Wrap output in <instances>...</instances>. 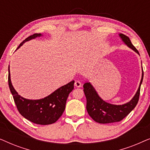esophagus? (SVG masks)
<instances>
[{
	"mask_svg": "<svg viewBox=\"0 0 150 150\" xmlns=\"http://www.w3.org/2000/svg\"><path fill=\"white\" fill-rule=\"evenodd\" d=\"M74 85H75L76 87H81V85H82V84H81V82H80V81H76L75 82Z\"/></svg>",
	"mask_w": 150,
	"mask_h": 150,
	"instance_id": "34e87169",
	"label": "esophagus"
}]
</instances>
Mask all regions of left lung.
<instances>
[{
	"mask_svg": "<svg viewBox=\"0 0 150 150\" xmlns=\"http://www.w3.org/2000/svg\"><path fill=\"white\" fill-rule=\"evenodd\" d=\"M120 37L122 38L123 42L129 48L132 49L137 54H139V51L133 46L130 38L125 35L120 33ZM143 69V68H142ZM143 79V71L142 73L140 85L132 99L130 102L122 104V105H115L104 101L94 89L91 84L87 82L83 85V91L87 99V112L89 116L95 121L100 124H108L120 122L123 119L128 115L134 109L139 102L140 89L141 83Z\"/></svg>",
	"mask_w": 150,
	"mask_h": 150,
	"instance_id": "8db88e82",
	"label": "left lung"
}]
</instances>
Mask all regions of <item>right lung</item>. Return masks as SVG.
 Wrapping results in <instances>:
<instances>
[{
	"mask_svg": "<svg viewBox=\"0 0 150 150\" xmlns=\"http://www.w3.org/2000/svg\"><path fill=\"white\" fill-rule=\"evenodd\" d=\"M40 33H35L25 39L18 47L17 50L24 42L40 37ZM8 83L11 93L18 111L24 118L34 124L48 125L56 122L62 115L69 94L74 89V81L63 85L50 95L40 100H28L18 95L14 89L10 79L9 66Z\"/></svg>",
	"mask_w": 150,
	"mask_h": 150,
	"instance_id": "add662e5",
	"label": "right lung"
}]
</instances>
